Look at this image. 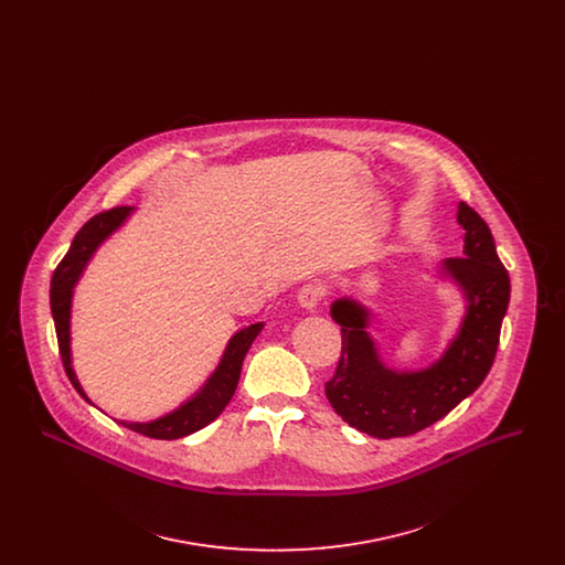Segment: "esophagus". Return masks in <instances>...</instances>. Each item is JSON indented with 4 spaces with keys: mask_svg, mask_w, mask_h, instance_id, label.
Masks as SVG:
<instances>
[{
    "mask_svg": "<svg viewBox=\"0 0 565 565\" xmlns=\"http://www.w3.org/2000/svg\"><path fill=\"white\" fill-rule=\"evenodd\" d=\"M323 295H326V290H323L322 284H305V286L298 290L296 298H298L300 307L313 311V309L320 305Z\"/></svg>",
    "mask_w": 565,
    "mask_h": 565,
    "instance_id": "esophagus-1",
    "label": "esophagus"
}]
</instances>
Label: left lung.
I'll use <instances>...</instances> for the list:
<instances>
[{
    "mask_svg": "<svg viewBox=\"0 0 565 565\" xmlns=\"http://www.w3.org/2000/svg\"><path fill=\"white\" fill-rule=\"evenodd\" d=\"M457 222L466 231L463 256L447 258L443 273L456 281L468 305L456 339L428 369L385 366L366 330L371 311L353 298L332 302L330 316L341 326L343 348L326 383V398L351 428L375 438L411 436L454 411L489 373L511 300V277L483 217L459 203Z\"/></svg>",
    "mask_w": 565,
    "mask_h": 565,
    "instance_id": "obj_1",
    "label": "left lung"
}]
</instances>
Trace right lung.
Here are the masks:
<instances>
[{
	"label": "right lung",
	"mask_w": 565,
	"mask_h": 565,
	"mask_svg": "<svg viewBox=\"0 0 565 565\" xmlns=\"http://www.w3.org/2000/svg\"><path fill=\"white\" fill-rule=\"evenodd\" d=\"M131 212H134V207H111L108 212L93 215L76 233L67 254L56 265L53 279H51V311H53L54 330H56V341H58V353H61L65 373L70 376L72 385L76 387V392L86 403H90V401L84 394L76 373L72 369V350H70L72 295H74V286L81 279L82 270L88 265L95 249L106 242L114 231H118L125 224V220L131 215ZM263 326H265L263 322L252 323V326L239 330L228 341L214 375L210 376L205 381V385L180 408L171 411L169 415L159 417L154 422H148V424H131V422H120V424L129 430L150 436V438H159V440H175V438L189 436L192 431L201 430L207 424H212L215 417L224 411V406L231 403V398L237 390V383H239V375H242L243 358L252 348L258 332L263 330Z\"/></svg>",
	"instance_id": "add662e5"
}]
</instances>
